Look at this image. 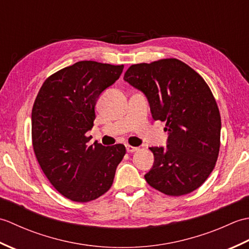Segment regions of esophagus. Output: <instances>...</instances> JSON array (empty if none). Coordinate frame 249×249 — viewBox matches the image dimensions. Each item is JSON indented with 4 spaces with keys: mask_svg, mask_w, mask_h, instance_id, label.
Instances as JSON below:
<instances>
[{
    "mask_svg": "<svg viewBox=\"0 0 249 249\" xmlns=\"http://www.w3.org/2000/svg\"><path fill=\"white\" fill-rule=\"evenodd\" d=\"M138 150H139V147H137V146H133V145H129V144L126 145V151H127L128 153H133V152H136Z\"/></svg>",
    "mask_w": 249,
    "mask_h": 249,
    "instance_id": "1",
    "label": "esophagus"
}]
</instances>
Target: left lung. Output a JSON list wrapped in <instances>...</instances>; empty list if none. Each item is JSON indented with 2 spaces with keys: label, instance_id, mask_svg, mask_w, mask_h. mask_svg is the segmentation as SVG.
<instances>
[{
  "label": "left lung",
  "instance_id": "left-lung-1",
  "mask_svg": "<svg viewBox=\"0 0 249 249\" xmlns=\"http://www.w3.org/2000/svg\"><path fill=\"white\" fill-rule=\"evenodd\" d=\"M124 80L144 94L169 135L166 146L150 147L154 163L145 181L169 196L194 192L213 171L220 146V114L208 84L177 59L131 65Z\"/></svg>",
  "mask_w": 249,
  "mask_h": 249
}]
</instances>
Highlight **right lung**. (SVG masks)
<instances>
[{
	"mask_svg": "<svg viewBox=\"0 0 249 249\" xmlns=\"http://www.w3.org/2000/svg\"><path fill=\"white\" fill-rule=\"evenodd\" d=\"M124 65L77 62L50 76L32 110V141L41 170L54 188L76 202L108 192L123 144L105 146L86 134L93 127L95 105L120 78Z\"/></svg>",
	"mask_w": 249,
	"mask_h": 249,
	"instance_id": "add662e5",
	"label": "right lung"
}]
</instances>
